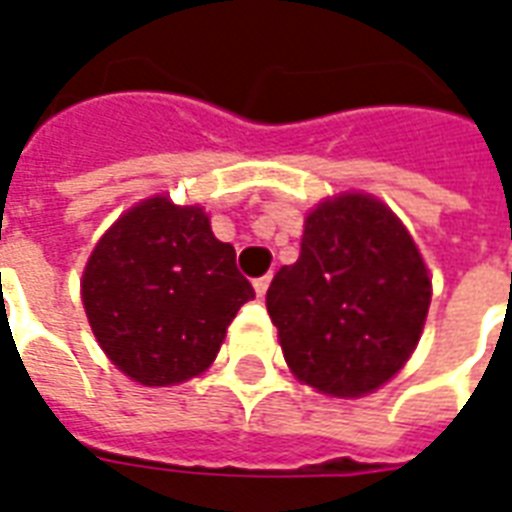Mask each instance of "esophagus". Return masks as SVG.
<instances>
[{
  "mask_svg": "<svg viewBox=\"0 0 512 512\" xmlns=\"http://www.w3.org/2000/svg\"><path fill=\"white\" fill-rule=\"evenodd\" d=\"M268 285H271V277H257L255 279V293H257V296H266Z\"/></svg>",
  "mask_w": 512,
  "mask_h": 512,
  "instance_id": "esophagus-1",
  "label": "esophagus"
}]
</instances>
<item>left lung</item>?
Returning a JSON list of instances; mask_svg holds the SVG:
<instances>
[{
	"label": "left lung",
	"instance_id": "1",
	"mask_svg": "<svg viewBox=\"0 0 512 512\" xmlns=\"http://www.w3.org/2000/svg\"><path fill=\"white\" fill-rule=\"evenodd\" d=\"M430 279L395 213L345 194L307 216L301 255L271 279L266 307L304 384L334 397L373 392L414 351Z\"/></svg>",
	"mask_w": 512,
	"mask_h": 512
}]
</instances>
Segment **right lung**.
I'll use <instances>...</instances> for the list:
<instances>
[{"label": "right lung", "mask_w": 512, "mask_h": 512, "mask_svg": "<svg viewBox=\"0 0 512 512\" xmlns=\"http://www.w3.org/2000/svg\"><path fill=\"white\" fill-rule=\"evenodd\" d=\"M82 299L106 356L139 384L169 386L211 365L255 290L202 208L153 197L98 241Z\"/></svg>", "instance_id": "obj_1"}]
</instances>
